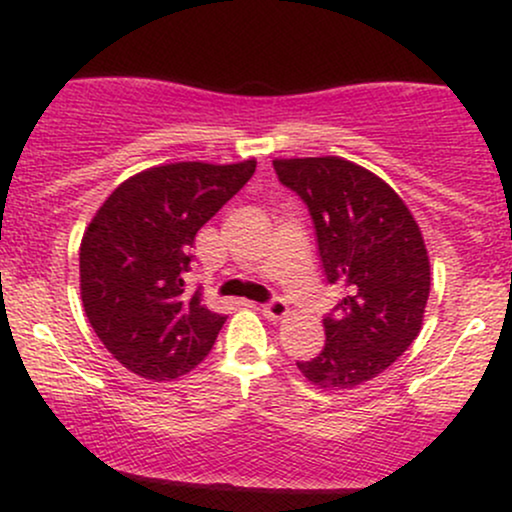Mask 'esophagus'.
<instances>
[{"mask_svg": "<svg viewBox=\"0 0 512 512\" xmlns=\"http://www.w3.org/2000/svg\"><path fill=\"white\" fill-rule=\"evenodd\" d=\"M262 315L269 317V320H281V317L289 315V305H286L284 298H272V301L260 305Z\"/></svg>", "mask_w": 512, "mask_h": 512, "instance_id": "esophagus-1", "label": "esophagus"}]
</instances>
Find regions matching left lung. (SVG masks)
Here are the masks:
<instances>
[{
  "instance_id": "1",
  "label": "left lung",
  "mask_w": 512,
  "mask_h": 512,
  "mask_svg": "<svg viewBox=\"0 0 512 512\" xmlns=\"http://www.w3.org/2000/svg\"><path fill=\"white\" fill-rule=\"evenodd\" d=\"M274 170L308 207L327 284L344 289L322 351L296 366L327 390L366 383L419 337L431 291L419 226L387 182L339 156L279 158Z\"/></svg>"
}]
</instances>
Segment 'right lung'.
<instances>
[{"label":"right lung","instance_id":"right-lung-1","mask_svg":"<svg viewBox=\"0 0 512 512\" xmlns=\"http://www.w3.org/2000/svg\"><path fill=\"white\" fill-rule=\"evenodd\" d=\"M255 173L170 163L134 175L105 199L79 250L81 301L93 332L132 373L173 380L214 346L226 317L185 289L195 236Z\"/></svg>","mask_w":512,"mask_h":512}]
</instances>
